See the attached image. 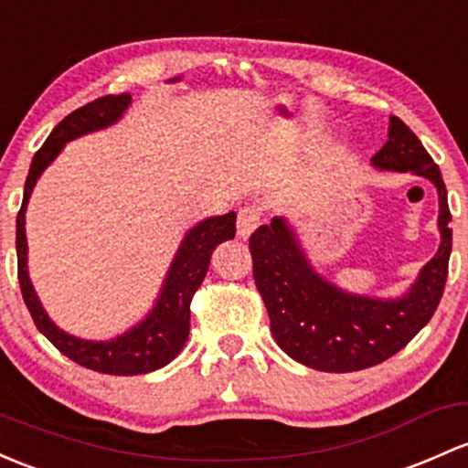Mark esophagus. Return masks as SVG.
<instances>
[{
  "instance_id": "obj_1",
  "label": "esophagus",
  "mask_w": 468,
  "mask_h": 468,
  "mask_svg": "<svg viewBox=\"0 0 468 468\" xmlns=\"http://www.w3.org/2000/svg\"><path fill=\"white\" fill-rule=\"evenodd\" d=\"M262 221V208L260 206H244L238 213V233L239 238H249Z\"/></svg>"
}]
</instances>
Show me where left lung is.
<instances>
[{"label":"left lung","instance_id":"1","mask_svg":"<svg viewBox=\"0 0 468 468\" xmlns=\"http://www.w3.org/2000/svg\"><path fill=\"white\" fill-rule=\"evenodd\" d=\"M372 164L426 176L440 195V250L403 298L375 300L336 289L314 273L282 218L260 226L249 238L255 287L269 312L275 343L314 370L356 372L395 356L431 321L444 293L453 230L440 168L397 116H390L388 144L372 156Z\"/></svg>","mask_w":468,"mask_h":468}]
</instances>
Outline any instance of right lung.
<instances>
[{
    "instance_id": "right-lung-1",
    "label": "right lung",
    "mask_w": 468,
    "mask_h": 468,
    "mask_svg": "<svg viewBox=\"0 0 468 468\" xmlns=\"http://www.w3.org/2000/svg\"><path fill=\"white\" fill-rule=\"evenodd\" d=\"M130 102V93H116V96L110 93V96L96 98L80 110L71 112L53 127L48 139L33 156L31 170H28L27 184H24V199L17 213V235H15L19 289H22V298L31 312L36 327L78 366L116 377L145 375V372L159 370V367L168 366L172 358L181 352L190 332V300H193L199 284L204 282L210 264V253L224 239L235 238V213L199 221L181 242L179 253L175 255V262H172L168 278H165L164 292H161L150 316L114 341H82V338L69 336L51 323V318L39 304L36 292H33L27 271L24 210H27L28 197H31L37 176L56 159L67 141L112 125L121 118Z\"/></svg>"
}]
</instances>
